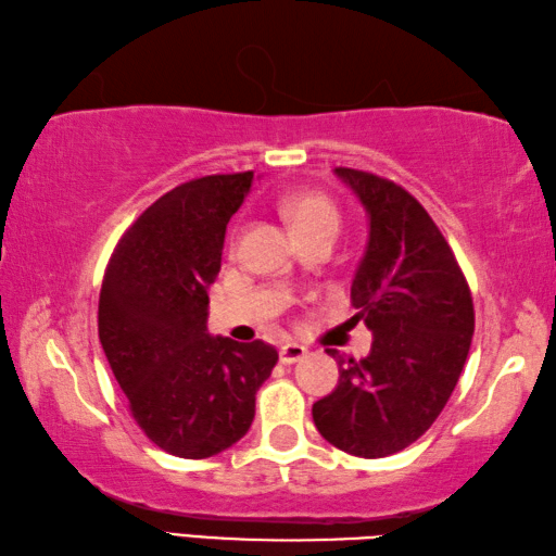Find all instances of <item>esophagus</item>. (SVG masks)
Returning a JSON list of instances; mask_svg holds the SVG:
<instances>
[{
  "label": "esophagus",
  "instance_id": "obj_1",
  "mask_svg": "<svg viewBox=\"0 0 556 556\" xmlns=\"http://www.w3.org/2000/svg\"><path fill=\"white\" fill-rule=\"evenodd\" d=\"M306 345H301V343H294V341H289V343H285L279 348V361L285 363V365H291V363H299V361H304L306 357Z\"/></svg>",
  "mask_w": 556,
  "mask_h": 556
}]
</instances>
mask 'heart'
I'll list each match as a JSON object with an SVG mask.
<instances>
[{
    "mask_svg": "<svg viewBox=\"0 0 556 556\" xmlns=\"http://www.w3.org/2000/svg\"><path fill=\"white\" fill-rule=\"evenodd\" d=\"M281 211L294 225L296 232H308L321 225H338V213L333 203L314 191H296L281 201Z\"/></svg>",
    "mask_w": 556,
    "mask_h": 556,
    "instance_id": "heart-1",
    "label": "heart"
}]
</instances>
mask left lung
Returning a JSON list of instances; mask_svg holds the SVG:
<instances>
[{"mask_svg": "<svg viewBox=\"0 0 556 556\" xmlns=\"http://www.w3.org/2000/svg\"><path fill=\"white\" fill-rule=\"evenodd\" d=\"M336 176L368 213L351 301L372 348L363 361L328 348L341 378L312 414L328 444L382 458L414 444L446 407L473 338V299L446 238L412 193L357 168L338 166Z\"/></svg>", "mask_w": 556, "mask_h": 556, "instance_id": "obj_1", "label": "left lung"}]
</instances>
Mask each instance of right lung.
Listing matches in <instances>:
<instances>
[{
  "label": "right lung",
  "instance_id": "add662e5",
  "mask_svg": "<svg viewBox=\"0 0 556 556\" xmlns=\"http://www.w3.org/2000/svg\"><path fill=\"white\" fill-rule=\"evenodd\" d=\"M252 178L215 174L164 193L122 235L102 279V351L139 429L172 456L208 458L248 434L279 361L265 341L205 328L225 228Z\"/></svg>",
  "mask_w": 556,
  "mask_h": 556
}]
</instances>
